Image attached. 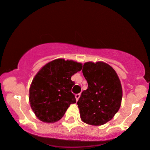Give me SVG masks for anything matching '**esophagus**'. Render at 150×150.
I'll use <instances>...</instances> for the list:
<instances>
[{
  "instance_id": "1",
  "label": "esophagus",
  "mask_w": 150,
  "mask_h": 150,
  "mask_svg": "<svg viewBox=\"0 0 150 150\" xmlns=\"http://www.w3.org/2000/svg\"><path fill=\"white\" fill-rule=\"evenodd\" d=\"M80 96H81V94H80V93H78V94H76L75 97H76V99L77 101H78V100H79V98H80Z\"/></svg>"
}]
</instances>
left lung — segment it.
<instances>
[{"instance_id": "1", "label": "left lung", "mask_w": 150, "mask_h": 150, "mask_svg": "<svg viewBox=\"0 0 150 150\" xmlns=\"http://www.w3.org/2000/svg\"><path fill=\"white\" fill-rule=\"evenodd\" d=\"M82 71L88 82V89L83 91L77 102L81 119L93 126L105 124L120 108V80L114 69L103 62H86Z\"/></svg>"}]
</instances>
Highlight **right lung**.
Returning a JSON list of instances; mask_svg holds the SVG:
<instances>
[{
	"label": "right lung",
	"mask_w": 150,
	"mask_h": 150,
	"mask_svg": "<svg viewBox=\"0 0 150 150\" xmlns=\"http://www.w3.org/2000/svg\"><path fill=\"white\" fill-rule=\"evenodd\" d=\"M82 69L81 63L57 59L41 68L29 89V103L39 120L53 123L64 116L71 104L76 103L71 88V76Z\"/></svg>",
	"instance_id": "add662e5"
}]
</instances>
